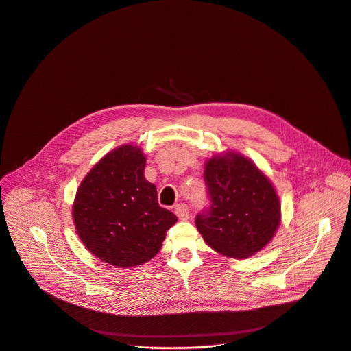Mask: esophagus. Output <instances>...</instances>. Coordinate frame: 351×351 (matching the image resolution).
Instances as JSON below:
<instances>
[{"mask_svg": "<svg viewBox=\"0 0 351 351\" xmlns=\"http://www.w3.org/2000/svg\"><path fill=\"white\" fill-rule=\"evenodd\" d=\"M175 214L176 217L180 219V221H186L189 218V207L184 204V203H179L175 206Z\"/></svg>", "mask_w": 351, "mask_h": 351, "instance_id": "34e87169", "label": "esophagus"}]
</instances>
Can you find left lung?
Masks as SVG:
<instances>
[{
  "label": "left lung",
  "instance_id": "8db88e82",
  "mask_svg": "<svg viewBox=\"0 0 351 351\" xmlns=\"http://www.w3.org/2000/svg\"><path fill=\"white\" fill-rule=\"evenodd\" d=\"M210 206L195 217V226L215 252L245 258L274 237L280 204L269 179L240 154L218 156L206 164Z\"/></svg>",
  "mask_w": 351,
  "mask_h": 351
}]
</instances>
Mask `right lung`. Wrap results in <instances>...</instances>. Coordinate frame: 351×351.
Returning a JSON list of instances; mask_svg holds the SVG:
<instances>
[{
    "mask_svg": "<svg viewBox=\"0 0 351 351\" xmlns=\"http://www.w3.org/2000/svg\"><path fill=\"white\" fill-rule=\"evenodd\" d=\"M138 147L122 145L86 175L73 204L83 244L101 261L132 268L152 260L178 218L160 207L157 189L144 178Z\"/></svg>",
    "mask_w": 351,
    "mask_h": 351,
    "instance_id": "right-lung-1",
    "label": "right lung"
}]
</instances>
